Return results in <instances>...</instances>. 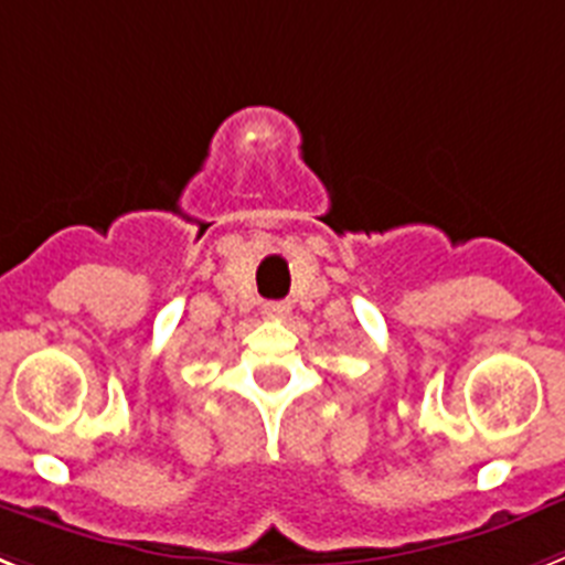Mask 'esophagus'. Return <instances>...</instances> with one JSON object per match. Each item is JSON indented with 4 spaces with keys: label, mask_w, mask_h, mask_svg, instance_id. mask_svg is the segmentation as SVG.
<instances>
[{
    "label": "esophagus",
    "mask_w": 565,
    "mask_h": 565,
    "mask_svg": "<svg viewBox=\"0 0 565 565\" xmlns=\"http://www.w3.org/2000/svg\"><path fill=\"white\" fill-rule=\"evenodd\" d=\"M264 312H267V318H287L289 316V303H281V301L267 303V307H264Z\"/></svg>",
    "instance_id": "34e87169"
}]
</instances>
